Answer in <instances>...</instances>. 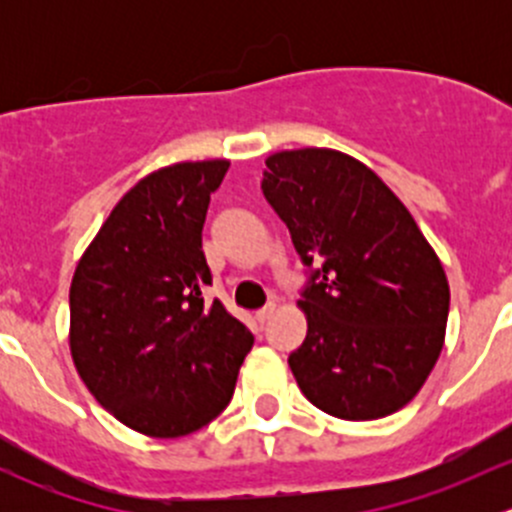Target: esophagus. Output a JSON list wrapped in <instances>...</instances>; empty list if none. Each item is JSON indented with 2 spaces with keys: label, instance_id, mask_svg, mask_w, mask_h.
<instances>
[{
  "label": "esophagus",
  "instance_id": "34e87169",
  "mask_svg": "<svg viewBox=\"0 0 512 512\" xmlns=\"http://www.w3.org/2000/svg\"><path fill=\"white\" fill-rule=\"evenodd\" d=\"M275 312H277V304L270 302V304H267V307H262L260 312H257V322L265 324L267 319H272V314H275Z\"/></svg>",
  "mask_w": 512,
  "mask_h": 512
}]
</instances>
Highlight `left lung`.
I'll return each instance as SVG.
<instances>
[{"label":"left lung","mask_w":512,"mask_h":512,"mask_svg":"<svg viewBox=\"0 0 512 512\" xmlns=\"http://www.w3.org/2000/svg\"><path fill=\"white\" fill-rule=\"evenodd\" d=\"M265 165L267 203L304 265H317L297 302L307 337L289 354L299 389L344 421L404 409L446 339L451 289L436 250L389 185L347 153L297 148Z\"/></svg>","instance_id":"left-lung-1"}]
</instances>
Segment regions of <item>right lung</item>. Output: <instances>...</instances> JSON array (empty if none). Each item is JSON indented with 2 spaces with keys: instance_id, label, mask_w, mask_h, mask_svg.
<instances>
[{
  "instance_id": "right-lung-1",
  "label": "right lung",
  "mask_w": 512,
  "mask_h": 512,
  "mask_svg": "<svg viewBox=\"0 0 512 512\" xmlns=\"http://www.w3.org/2000/svg\"><path fill=\"white\" fill-rule=\"evenodd\" d=\"M230 160H185L138 180L76 265L69 349L86 389L123 426L180 438L223 414L255 337L203 287L210 195Z\"/></svg>"
}]
</instances>
